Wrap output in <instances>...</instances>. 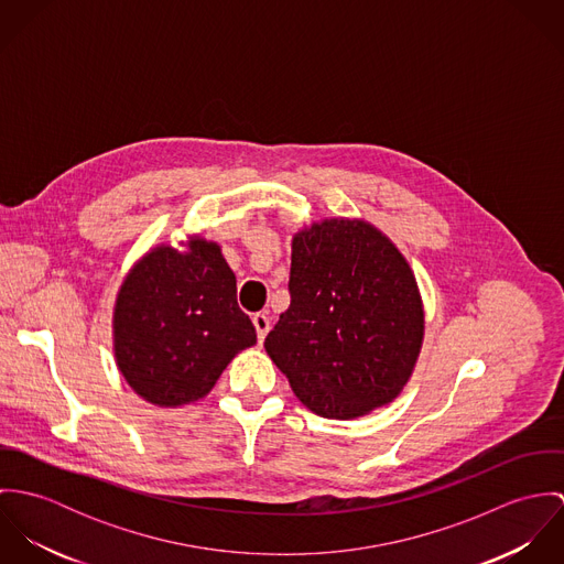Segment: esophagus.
<instances>
[{
	"label": "esophagus",
	"mask_w": 564,
	"mask_h": 564,
	"mask_svg": "<svg viewBox=\"0 0 564 564\" xmlns=\"http://www.w3.org/2000/svg\"><path fill=\"white\" fill-rule=\"evenodd\" d=\"M251 322H253L256 334H258V343H262V340H264V336H267V332H269V327H271V317H269V313H256V315L251 317Z\"/></svg>",
	"instance_id": "esophagus-1"
}]
</instances>
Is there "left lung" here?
<instances>
[{
  "instance_id": "8db88e82",
  "label": "left lung",
  "mask_w": 564,
  "mask_h": 564,
  "mask_svg": "<svg viewBox=\"0 0 564 564\" xmlns=\"http://www.w3.org/2000/svg\"><path fill=\"white\" fill-rule=\"evenodd\" d=\"M291 306L264 349L297 400L325 419L393 402L416 365L425 315L414 273L365 219H323L291 242Z\"/></svg>"
}]
</instances>
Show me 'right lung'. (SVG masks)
I'll use <instances>...</instances> for the list:
<instances>
[{
  "instance_id": "right-lung-1",
  "label": "right lung",
  "mask_w": 564,
  "mask_h": 564,
  "mask_svg": "<svg viewBox=\"0 0 564 564\" xmlns=\"http://www.w3.org/2000/svg\"><path fill=\"white\" fill-rule=\"evenodd\" d=\"M256 345L221 247L150 249L126 275L112 313L115 360L137 395L161 408L206 398L230 360Z\"/></svg>"
}]
</instances>
